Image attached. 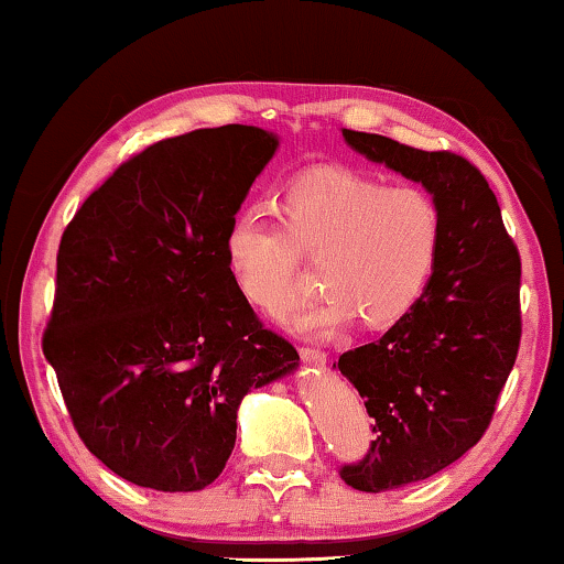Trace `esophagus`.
<instances>
[{
	"mask_svg": "<svg viewBox=\"0 0 564 564\" xmlns=\"http://www.w3.org/2000/svg\"><path fill=\"white\" fill-rule=\"evenodd\" d=\"M300 357H303V361H307V365L321 367V365H326L328 354L321 351V349H315V346H300Z\"/></svg>",
	"mask_w": 564,
	"mask_h": 564,
	"instance_id": "obj_1",
	"label": "esophagus"
}]
</instances>
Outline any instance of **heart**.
<instances>
[{
	"label": "heart",
	"instance_id": "b5f03b06",
	"mask_svg": "<svg viewBox=\"0 0 564 564\" xmlns=\"http://www.w3.org/2000/svg\"><path fill=\"white\" fill-rule=\"evenodd\" d=\"M442 246V207L426 189L318 169L282 192L280 223L238 213L223 236V261L238 295L272 318L295 303L303 259L321 264L326 292L292 311L288 326L328 336L357 315L367 328L403 321L426 295Z\"/></svg>",
	"mask_w": 564,
	"mask_h": 564
}]
</instances>
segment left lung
Masks as SVG:
<instances>
[{
	"mask_svg": "<svg viewBox=\"0 0 564 564\" xmlns=\"http://www.w3.org/2000/svg\"><path fill=\"white\" fill-rule=\"evenodd\" d=\"M344 141L423 184L444 218L421 303L380 341L338 357L375 419L372 446L338 473L354 490L382 492L449 467L490 426L521 344V257L488 180L467 159L346 128Z\"/></svg>",
	"mask_w": 564,
	"mask_h": 564,
	"instance_id": "1",
	"label": "left lung"
}]
</instances>
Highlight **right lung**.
Segmentation results:
<instances>
[{
    "instance_id": "obj_1",
    "label": "right lung",
    "mask_w": 564,
    "mask_h": 564,
    "mask_svg": "<svg viewBox=\"0 0 564 564\" xmlns=\"http://www.w3.org/2000/svg\"><path fill=\"white\" fill-rule=\"evenodd\" d=\"M276 145L253 126L153 143L61 236L43 354L76 434L122 480L207 488L234 452L246 392L297 367L223 261L228 223Z\"/></svg>"
}]
</instances>
